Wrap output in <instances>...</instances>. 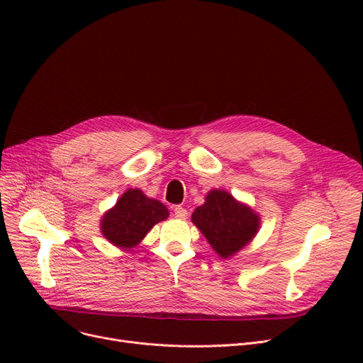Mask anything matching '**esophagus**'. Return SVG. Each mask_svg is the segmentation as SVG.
I'll list each match as a JSON object with an SVG mask.
<instances>
[{
  "label": "esophagus",
  "mask_w": 363,
  "mask_h": 363,
  "mask_svg": "<svg viewBox=\"0 0 363 363\" xmlns=\"http://www.w3.org/2000/svg\"><path fill=\"white\" fill-rule=\"evenodd\" d=\"M174 213H175V218H178V219H186V216H188V211L181 206H177L174 208Z\"/></svg>",
  "instance_id": "34e87169"
}]
</instances>
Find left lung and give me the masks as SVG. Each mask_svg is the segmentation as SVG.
<instances>
[{
	"mask_svg": "<svg viewBox=\"0 0 363 363\" xmlns=\"http://www.w3.org/2000/svg\"><path fill=\"white\" fill-rule=\"evenodd\" d=\"M193 223L222 259H230L250 244L260 228V216L225 189L208 191L204 204L191 215Z\"/></svg>",
	"mask_w": 363,
	"mask_h": 363,
	"instance_id": "1",
	"label": "left lung"
}]
</instances>
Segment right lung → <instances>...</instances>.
I'll return each mask as SVG.
<instances>
[{"label": "right lung", "mask_w": 363, "mask_h": 363, "mask_svg": "<svg viewBox=\"0 0 363 363\" xmlns=\"http://www.w3.org/2000/svg\"><path fill=\"white\" fill-rule=\"evenodd\" d=\"M167 207L159 200L148 199L140 188H129L116 204L103 215V237L123 250L137 247L156 223L167 219Z\"/></svg>", "instance_id": "add662e5"}]
</instances>
